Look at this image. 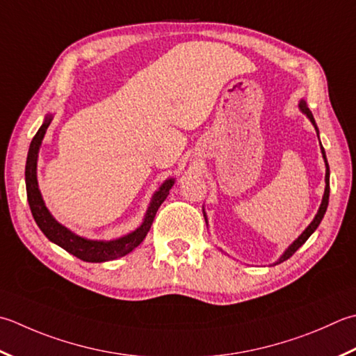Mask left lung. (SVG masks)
<instances>
[{
	"label": "left lung",
	"mask_w": 356,
	"mask_h": 356,
	"mask_svg": "<svg viewBox=\"0 0 356 356\" xmlns=\"http://www.w3.org/2000/svg\"><path fill=\"white\" fill-rule=\"evenodd\" d=\"M299 108H301V111L304 114H307V117L310 118L312 120V123L315 124V120H313V114H312V111L307 108V104H305L304 102H301L299 103ZM315 129H316V132H318V128H316V124H315ZM321 151H323V157H324V162H325V166H327V170H325V191H324V197H323V204H321V207H319V211H318V214L315 216V219H313V222L312 224L305 228V232L299 236V238L291 243V245L287 248V252H285L284 254H282V257L280 261H277L276 264H281V262H284V261H287L289 257H291L295 254V252L296 250L302 245V243L307 241L310 236H312V233L315 232V229L318 228V225L321 224V220H323V218H324V214H325V210H327V205H329V194H330V182H329V177H330V170H329V163H327V159H325V152H324V148L321 146Z\"/></svg>",
	"instance_id": "left-lung-1"
}]
</instances>
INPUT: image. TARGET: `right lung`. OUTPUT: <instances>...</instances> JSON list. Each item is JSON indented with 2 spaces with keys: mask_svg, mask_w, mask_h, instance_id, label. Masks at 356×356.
I'll list each match as a JSON object with an SVG mask.
<instances>
[{
  "mask_svg": "<svg viewBox=\"0 0 356 356\" xmlns=\"http://www.w3.org/2000/svg\"><path fill=\"white\" fill-rule=\"evenodd\" d=\"M51 117H47L44 123L41 124L37 134L33 136L29 152H27V162H26V191H27V200H29V207L35 222L40 227L41 232L44 233L49 241L57 243L61 248H65L67 253L79 257V259L85 262H104V261H113L117 257H122L132 252L137 245H140V242L146 238L149 228L152 225V220L156 218V213L159 207L163 204V200L168 197L170 190L172 186V179L166 180V182L160 186V190L154 194L151 205L148 208V213L145 216V222L140 228H137L134 233H131L124 238H120L117 241H88L83 239L80 236L69 232L67 228L60 225L55 220L51 213L47 211L44 207V202L41 199V194L38 190L37 184V157L41 140L46 134V129L51 124Z\"/></svg>",
  "mask_w": 356,
  "mask_h": 356,
  "instance_id": "add662e5",
  "label": "right lung"
}]
</instances>
